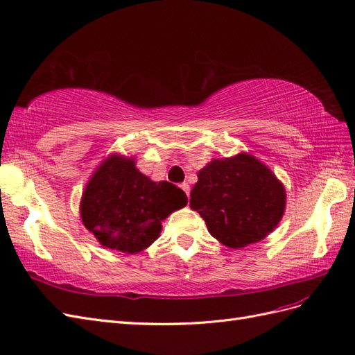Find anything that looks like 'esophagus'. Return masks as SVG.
Here are the masks:
<instances>
[{
    "instance_id": "esophagus-1",
    "label": "esophagus",
    "mask_w": 355,
    "mask_h": 355,
    "mask_svg": "<svg viewBox=\"0 0 355 355\" xmlns=\"http://www.w3.org/2000/svg\"><path fill=\"white\" fill-rule=\"evenodd\" d=\"M180 187H181V189H183V190H184V193H186V195H187V196H189V195H190V186H189V184H187V183H183V184H181V186H180Z\"/></svg>"
}]
</instances>
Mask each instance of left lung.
I'll return each instance as SVG.
<instances>
[{"instance_id": "1", "label": "left lung", "mask_w": 355, "mask_h": 355, "mask_svg": "<svg viewBox=\"0 0 355 355\" xmlns=\"http://www.w3.org/2000/svg\"><path fill=\"white\" fill-rule=\"evenodd\" d=\"M190 207L209 234L229 248L261 241L278 226L286 209V189L259 159L247 153L214 159L198 172Z\"/></svg>"}]
</instances>
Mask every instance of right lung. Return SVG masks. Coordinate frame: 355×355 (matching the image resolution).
Wrapping results in <instances>:
<instances>
[{
	"mask_svg": "<svg viewBox=\"0 0 355 355\" xmlns=\"http://www.w3.org/2000/svg\"><path fill=\"white\" fill-rule=\"evenodd\" d=\"M187 205V196L168 181L141 174L134 157L111 155L90 177L80 202L85 227L105 248L135 254L159 238L171 212Z\"/></svg>",
	"mask_w": 355,
	"mask_h": 355,
	"instance_id": "obj_1",
	"label": "right lung"
}]
</instances>
